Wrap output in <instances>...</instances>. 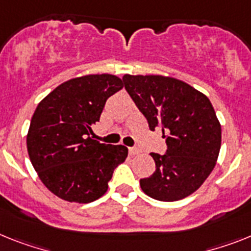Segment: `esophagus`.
Segmentation results:
<instances>
[{
    "mask_svg": "<svg viewBox=\"0 0 251 251\" xmlns=\"http://www.w3.org/2000/svg\"><path fill=\"white\" fill-rule=\"evenodd\" d=\"M129 153L131 155H136V154H139V153H140V149L135 148V147H130V148H129Z\"/></svg>",
    "mask_w": 251,
    "mask_h": 251,
    "instance_id": "34e87169",
    "label": "esophagus"
}]
</instances>
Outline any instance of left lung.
<instances>
[{
    "label": "left lung",
    "instance_id": "obj_1",
    "mask_svg": "<svg viewBox=\"0 0 251 251\" xmlns=\"http://www.w3.org/2000/svg\"><path fill=\"white\" fill-rule=\"evenodd\" d=\"M124 85L149 129L162 127L166 154L151 153L154 174L140 180L148 197L176 201L197 191L213 171L221 149V124L207 96L178 79L124 75Z\"/></svg>",
    "mask_w": 251,
    "mask_h": 251
}]
</instances>
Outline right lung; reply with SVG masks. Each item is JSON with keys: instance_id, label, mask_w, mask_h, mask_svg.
I'll return each instance as SVG.
<instances>
[{"instance_id": "obj_1", "label": "right lung", "mask_w": 251, "mask_h": 251, "mask_svg": "<svg viewBox=\"0 0 251 251\" xmlns=\"http://www.w3.org/2000/svg\"><path fill=\"white\" fill-rule=\"evenodd\" d=\"M124 88L111 74L67 80L41 100L26 135L30 162L50 193L67 201L90 203L108 189L127 148L90 138L106 100Z\"/></svg>"}]
</instances>
